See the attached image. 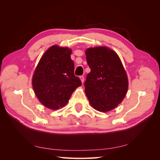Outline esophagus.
<instances>
[{
  "label": "esophagus",
  "instance_id": "esophagus-1",
  "mask_svg": "<svg viewBox=\"0 0 160 160\" xmlns=\"http://www.w3.org/2000/svg\"><path fill=\"white\" fill-rule=\"evenodd\" d=\"M79 78H80V79H81L82 83H83V82H84V77H83V76H80Z\"/></svg>",
  "mask_w": 160,
  "mask_h": 160
}]
</instances>
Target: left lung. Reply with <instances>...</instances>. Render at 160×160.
Returning <instances> with one entry per match:
<instances>
[{"mask_svg":"<svg viewBox=\"0 0 160 160\" xmlns=\"http://www.w3.org/2000/svg\"><path fill=\"white\" fill-rule=\"evenodd\" d=\"M86 59L91 69L85 81V92L91 105L101 112L115 108L124 99L128 79L117 53L107 47L89 48Z\"/></svg>","mask_w":160,"mask_h":160,"instance_id":"1","label":"left lung"}]
</instances>
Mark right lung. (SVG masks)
<instances>
[{"label": "right lung", "instance_id": "add662e5", "mask_svg": "<svg viewBox=\"0 0 160 160\" xmlns=\"http://www.w3.org/2000/svg\"><path fill=\"white\" fill-rule=\"evenodd\" d=\"M71 49L53 45L43 54L34 72L32 88L38 101L51 109L61 108L68 103L81 81L74 74Z\"/></svg>", "mask_w": 160, "mask_h": 160}]
</instances>
